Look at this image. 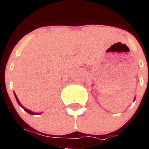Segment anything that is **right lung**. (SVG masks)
Segmentation results:
<instances>
[{"label": "right lung", "instance_id": "1", "mask_svg": "<svg viewBox=\"0 0 149 149\" xmlns=\"http://www.w3.org/2000/svg\"><path fill=\"white\" fill-rule=\"evenodd\" d=\"M15 97H16V100H17V103H18V104H19V105H20V106H21V107H22V104H21V103H20V102H19V100H18V99H17V97H16V95H15ZM24 110H25V111H27V112H28V113H30V114H36V113H33V112H31V111H29V110H27L26 108H24Z\"/></svg>", "mask_w": 149, "mask_h": 149}]
</instances>
